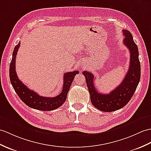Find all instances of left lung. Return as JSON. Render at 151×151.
Here are the masks:
<instances>
[{
	"instance_id": "left-lung-1",
	"label": "left lung",
	"mask_w": 151,
	"mask_h": 151,
	"mask_svg": "<svg viewBox=\"0 0 151 151\" xmlns=\"http://www.w3.org/2000/svg\"><path fill=\"white\" fill-rule=\"evenodd\" d=\"M122 32L125 37L123 43L130 52V64L127 74L120 85L110 93L101 94L97 92L94 87V76L87 71L82 73L86 77L91 101L97 109L101 111L113 112L125 106L131 99L139 82L141 68L138 46L134 43L130 31L123 29Z\"/></svg>"
}]
</instances>
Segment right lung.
Listing matches in <instances>:
<instances>
[{
  "instance_id": "obj_1",
  "label": "right lung",
  "mask_w": 151,
  "mask_h": 151,
  "mask_svg": "<svg viewBox=\"0 0 151 151\" xmlns=\"http://www.w3.org/2000/svg\"><path fill=\"white\" fill-rule=\"evenodd\" d=\"M20 45V42L15 45L12 54V60L9 65V78L11 83L16 93L26 106L35 109L49 111L55 110L64 104L67 99V95L70 87L78 71L65 73L64 74V84L62 92L55 97L42 96L31 90L20 81L17 76L15 63L16 56Z\"/></svg>"
}]
</instances>
